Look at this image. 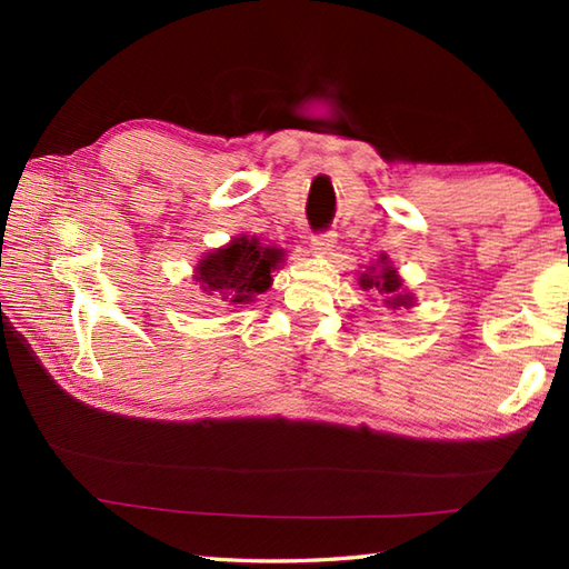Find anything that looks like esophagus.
Returning a JSON list of instances; mask_svg holds the SVG:
<instances>
[{"label":"esophagus","mask_w":569,"mask_h":569,"mask_svg":"<svg viewBox=\"0 0 569 569\" xmlns=\"http://www.w3.org/2000/svg\"><path fill=\"white\" fill-rule=\"evenodd\" d=\"M333 248H336V233H321V236H313L311 240V253L319 258L331 256Z\"/></svg>","instance_id":"1"}]
</instances>
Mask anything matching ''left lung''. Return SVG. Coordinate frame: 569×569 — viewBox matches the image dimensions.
<instances>
[{
    "label": "left lung",
    "mask_w": 569,
    "mask_h": 569,
    "mask_svg": "<svg viewBox=\"0 0 569 569\" xmlns=\"http://www.w3.org/2000/svg\"><path fill=\"white\" fill-rule=\"evenodd\" d=\"M359 286L363 291H379L383 296V303L389 308H411L417 298L403 286V278L399 276V268H393L387 256H381L377 263L366 266V271L359 273Z\"/></svg>",
    "instance_id": "left-lung-1"
}]
</instances>
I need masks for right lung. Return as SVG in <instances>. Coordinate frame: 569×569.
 <instances>
[{
    "label": "right lung",
    "mask_w": 569,
    "mask_h": 569,
    "mask_svg": "<svg viewBox=\"0 0 569 569\" xmlns=\"http://www.w3.org/2000/svg\"><path fill=\"white\" fill-rule=\"evenodd\" d=\"M286 261L283 248L263 246L258 236H236L230 243L200 256L192 281L216 303H253L273 283V271Z\"/></svg>",
    "instance_id": "right-lung-1"
}]
</instances>
